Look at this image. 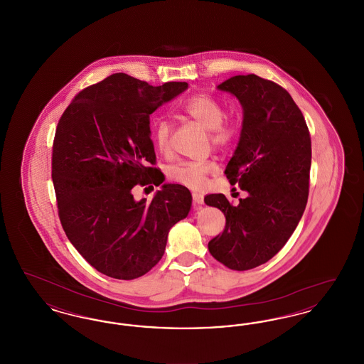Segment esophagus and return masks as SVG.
I'll list each match as a JSON object with an SVG mask.
<instances>
[{"instance_id":"1","label":"esophagus","mask_w":364,"mask_h":364,"mask_svg":"<svg viewBox=\"0 0 364 364\" xmlns=\"http://www.w3.org/2000/svg\"><path fill=\"white\" fill-rule=\"evenodd\" d=\"M192 199H193V208H199L203 205V196L200 193L193 192L192 193Z\"/></svg>"}]
</instances>
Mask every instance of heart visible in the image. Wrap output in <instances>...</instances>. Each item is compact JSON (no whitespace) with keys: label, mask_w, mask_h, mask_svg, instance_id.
<instances>
[{"label":"heart","mask_w":364,"mask_h":364,"mask_svg":"<svg viewBox=\"0 0 364 364\" xmlns=\"http://www.w3.org/2000/svg\"><path fill=\"white\" fill-rule=\"evenodd\" d=\"M180 109L210 132L211 141L217 147L229 146L239 134V122L235 117H225L224 105L210 94H196L181 102ZM153 136L156 149L162 154H166L171 149V122L166 119H158L153 128ZM215 171L217 165L213 161L183 162L172 168L171 178L178 184L196 190L203 187L208 174Z\"/></svg>","instance_id":"1"}]
</instances>
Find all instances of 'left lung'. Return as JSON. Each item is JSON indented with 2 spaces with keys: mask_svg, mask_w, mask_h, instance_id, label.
<instances>
[{
  "mask_svg": "<svg viewBox=\"0 0 364 364\" xmlns=\"http://www.w3.org/2000/svg\"><path fill=\"white\" fill-rule=\"evenodd\" d=\"M217 88L242 105L240 139L225 174L248 196L237 206L224 193L205 196V203L220 208L226 218L223 235L210 240L208 251L232 270H250L277 254L304 213L311 139L300 109L276 83L237 75Z\"/></svg>",
  "mask_w": 364,
  "mask_h": 364,
  "instance_id": "left-lung-1",
  "label": "left lung"
}]
</instances>
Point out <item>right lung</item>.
<instances>
[{"mask_svg": "<svg viewBox=\"0 0 364 364\" xmlns=\"http://www.w3.org/2000/svg\"><path fill=\"white\" fill-rule=\"evenodd\" d=\"M188 88L150 86L114 73L80 91L63 113L53 143L52 178L61 225L79 254L100 273L134 279L165 252L171 228L190 213L192 195L165 183L156 164L150 114ZM154 183L151 203L132 188Z\"/></svg>", "mask_w": 364, "mask_h": 364, "instance_id": "add662e5", "label": "right lung"}]
</instances>
